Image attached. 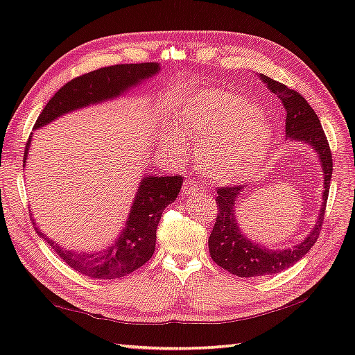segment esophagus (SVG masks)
<instances>
[{"mask_svg":"<svg viewBox=\"0 0 355 355\" xmlns=\"http://www.w3.org/2000/svg\"><path fill=\"white\" fill-rule=\"evenodd\" d=\"M201 189H200V186H197L195 184L192 180H184L183 182V192L184 193H191V195H195V193H198Z\"/></svg>","mask_w":355,"mask_h":355,"instance_id":"1","label":"esophagus"}]
</instances>
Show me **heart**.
<instances>
[{"mask_svg":"<svg viewBox=\"0 0 355 355\" xmlns=\"http://www.w3.org/2000/svg\"><path fill=\"white\" fill-rule=\"evenodd\" d=\"M182 131L200 141V168L218 183L239 182L261 164L271 145V126L258 107L229 92L198 93L180 112ZM169 146L183 153L178 132L169 135Z\"/></svg>","mask_w":355,"mask_h":355,"instance_id":"b5f03b06","label":"heart"}]
</instances>
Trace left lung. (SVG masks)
Segmentation results:
<instances>
[{
	"label": "left lung",
	"mask_w": 355,
	"mask_h": 355,
	"mask_svg": "<svg viewBox=\"0 0 355 355\" xmlns=\"http://www.w3.org/2000/svg\"><path fill=\"white\" fill-rule=\"evenodd\" d=\"M263 84L268 87L282 102L285 110V137L291 140H300L313 146L319 154L323 169V205L319 214L318 224L310 232L305 241L296 247L286 250H268L261 245H256L241 233L235 221L236 198H239L243 186H224L216 189L218 216L214 224L212 233L209 238V252L212 259L221 268L239 277H256L281 273L282 270L291 267L300 258L311 250L318 241L323 220L327 212V200L329 193V182L333 177V155H331L329 143L325 131L320 125V120L315 114L311 105L305 101L302 94L296 89H291L266 74H261Z\"/></svg>",
	"instance_id": "left-lung-1"
}]
</instances>
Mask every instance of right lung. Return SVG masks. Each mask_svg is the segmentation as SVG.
<instances>
[{
  "mask_svg": "<svg viewBox=\"0 0 355 355\" xmlns=\"http://www.w3.org/2000/svg\"><path fill=\"white\" fill-rule=\"evenodd\" d=\"M160 67L155 62L119 64L74 78L61 89H58L56 94L47 102L33 128L36 130L47 125L69 111L116 97L125 89L139 84L140 80L154 76ZM30 139L32 134L26 143L24 164ZM182 183V175L143 178L122 235L111 247L99 253L88 254L64 250L51 239L44 238L42 232L37 229L36 232L47 241L67 266L79 273L93 279L123 277L145 266L154 254L157 225L160 223L163 210L177 198Z\"/></svg>",
  "mask_w": 355,
  "mask_h": 355,
  "instance_id": "add662e5",
  "label": "right lung"
}]
</instances>
